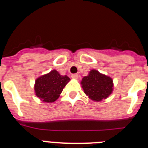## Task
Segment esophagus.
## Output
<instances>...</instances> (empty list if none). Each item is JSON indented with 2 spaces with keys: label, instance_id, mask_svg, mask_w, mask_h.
Returning a JSON list of instances; mask_svg holds the SVG:
<instances>
[{
  "label": "esophagus",
  "instance_id": "1",
  "mask_svg": "<svg viewBox=\"0 0 148 148\" xmlns=\"http://www.w3.org/2000/svg\"><path fill=\"white\" fill-rule=\"evenodd\" d=\"M71 77L73 78H74V79H77V78H78V74H73V75H71Z\"/></svg>",
  "mask_w": 148,
  "mask_h": 148
}]
</instances>
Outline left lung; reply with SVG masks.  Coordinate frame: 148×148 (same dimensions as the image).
<instances>
[{
    "label": "left lung",
    "mask_w": 148,
    "mask_h": 148,
    "mask_svg": "<svg viewBox=\"0 0 148 148\" xmlns=\"http://www.w3.org/2000/svg\"><path fill=\"white\" fill-rule=\"evenodd\" d=\"M81 84L86 95L95 101L107 99L113 92L112 78L95 70H92L87 76L84 77Z\"/></svg>",
    "instance_id": "obj_1"
}]
</instances>
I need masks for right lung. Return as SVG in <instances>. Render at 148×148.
<instances>
[{
    "instance_id": "add662e5",
    "label": "right lung",
    "mask_w": 148,
    "mask_h": 148,
    "mask_svg": "<svg viewBox=\"0 0 148 148\" xmlns=\"http://www.w3.org/2000/svg\"><path fill=\"white\" fill-rule=\"evenodd\" d=\"M70 80L66 75H61L58 71L52 70L36 79L34 88L35 95L44 102H54Z\"/></svg>"
}]
</instances>
